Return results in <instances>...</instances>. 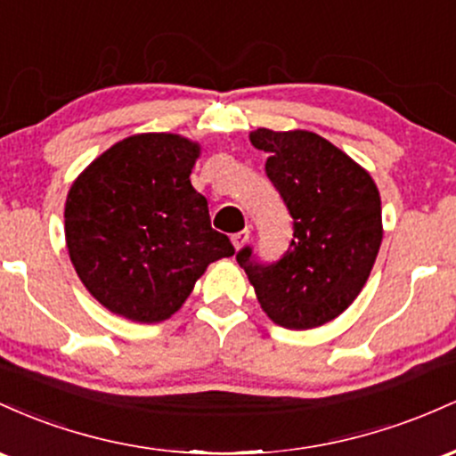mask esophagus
Instances as JSON below:
<instances>
[{"label":"esophagus","instance_id":"1","mask_svg":"<svg viewBox=\"0 0 456 456\" xmlns=\"http://www.w3.org/2000/svg\"><path fill=\"white\" fill-rule=\"evenodd\" d=\"M248 239H249V230L245 228V230H241V232H234L232 237H230V241H232V245L234 248H243L245 243H248Z\"/></svg>","mask_w":456,"mask_h":456}]
</instances>
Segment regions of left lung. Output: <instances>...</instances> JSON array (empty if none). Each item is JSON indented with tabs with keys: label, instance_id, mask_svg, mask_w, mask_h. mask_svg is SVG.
Returning a JSON list of instances; mask_svg holds the SVG:
<instances>
[{
	"label": "left lung",
	"instance_id": "1",
	"mask_svg": "<svg viewBox=\"0 0 456 456\" xmlns=\"http://www.w3.org/2000/svg\"><path fill=\"white\" fill-rule=\"evenodd\" d=\"M267 152L265 172L290 217L293 239L275 263L237 252L260 308L286 330H312L342 314L364 289L383 239L379 189L364 167L310 131L249 133Z\"/></svg>",
	"mask_w": 456,
	"mask_h": 456
}]
</instances>
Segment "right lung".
Listing matches in <instances>:
<instances>
[{
	"label": "right lung",
	"instance_id": "obj_1",
	"mask_svg": "<svg viewBox=\"0 0 456 456\" xmlns=\"http://www.w3.org/2000/svg\"><path fill=\"white\" fill-rule=\"evenodd\" d=\"M200 148L174 133L118 142L79 174L64 208L70 263L107 310L159 323L208 265L234 254L189 174Z\"/></svg>",
	"mask_w": 456,
	"mask_h": 456
}]
</instances>
